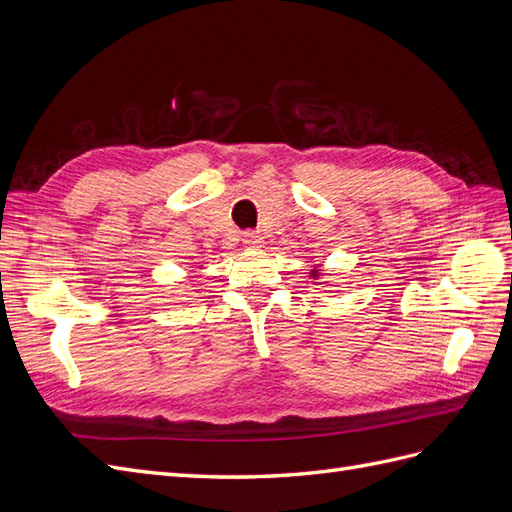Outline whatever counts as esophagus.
Here are the masks:
<instances>
[{
	"label": "esophagus",
	"mask_w": 512,
	"mask_h": 512,
	"mask_svg": "<svg viewBox=\"0 0 512 512\" xmlns=\"http://www.w3.org/2000/svg\"><path fill=\"white\" fill-rule=\"evenodd\" d=\"M262 237L258 230H247V232H243V245L247 247V250H258V247L262 245Z\"/></svg>",
	"instance_id": "esophagus-1"
}]
</instances>
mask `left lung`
I'll return each mask as SVG.
<instances>
[{
    "label": "left lung",
    "mask_w": 512,
    "mask_h": 512,
    "mask_svg": "<svg viewBox=\"0 0 512 512\" xmlns=\"http://www.w3.org/2000/svg\"><path fill=\"white\" fill-rule=\"evenodd\" d=\"M314 275H316V271H314Z\"/></svg>",
    "instance_id": "1"
}]
</instances>
